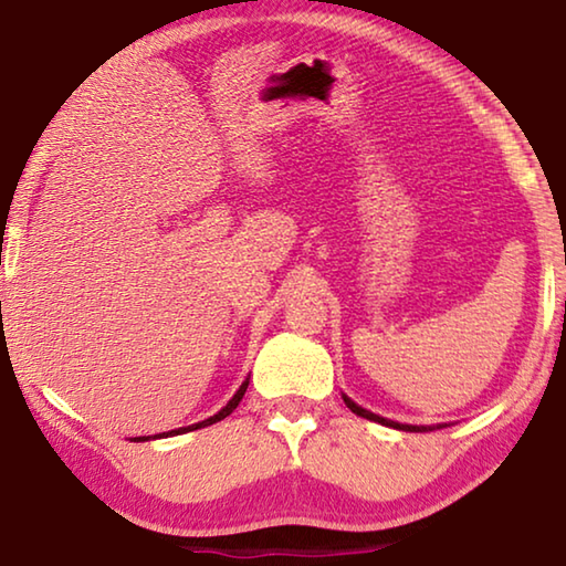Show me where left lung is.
<instances>
[{
  "instance_id": "obj_1",
  "label": "left lung",
  "mask_w": 566,
  "mask_h": 566,
  "mask_svg": "<svg viewBox=\"0 0 566 566\" xmlns=\"http://www.w3.org/2000/svg\"><path fill=\"white\" fill-rule=\"evenodd\" d=\"M344 397V395H342ZM344 405H347L354 415L357 417H364V419H369V421H379V424H385V427H395V429H405V432H432V429H442V424H437V427H417V424H399V421H391V419H385V417H379V415H375V411H369V409H361L359 405H354V401L349 399V397H344Z\"/></svg>"
}]
</instances>
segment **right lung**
<instances>
[{
    "label": "right lung",
    "mask_w": 566,
    "mask_h": 566,
    "mask_svg": "<svg viewBox=\"0 0 566 566\" xmlns=\"http://www.w3.org/2000/svg\"><path fill=\"white\" fill-rule=\"evenodd\" d=\"M247 387H249V379H244L242 381V387L237 389V395L227 401V407H222L217 411L214 417H209V419H205V421H197V424H191V427H179V429H171V432H161V434H157V437H175V434H185V432H195V429H202V427H209V424H214V421H222L224 417H229L232 415V411L237 409V405L239 401H242V397H244V391H247ZM145 439H149V437H134V442H145Z\"/></svg>",
    "instance_id": "obj_1"
}]
</instances>
